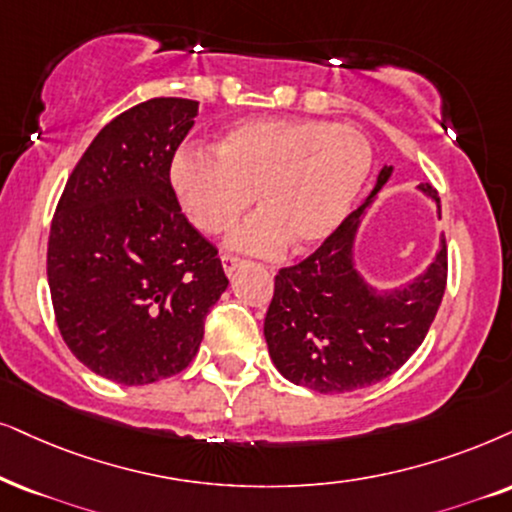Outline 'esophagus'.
Wrapping results in <instances>:
<instances>
[{"label":"esophagus","mask_w":512,"mask_h":512,"mask_svg":"<svg viewBox=\"0 0 512 512\" xmlns=\"http://www.w3.org/2000/svg\"><path fill=\"white\" fill-rule=\"evenodd\" d=\"M243 260H241V257H236V255H229V252H224V255H222V267H224V271H226V274H234V271L238 269V264H241Z\"/></svg>","instance_id":"34e87169"}]
</instances>
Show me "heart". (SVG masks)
<instances>
[{"mask_svg":"<svg viewBox=\"0 0 512 512\" xmlns=\"http://www.w3.org/2000/svg\"><path fill=\"white\" fill-rule=\"evenodd\" d=\"M373 170L364 132L321 120L262 118L231 127L215 153L181 148L172 186L191 222L219 236L252 200L260 212L238 226L231 245L274 255L326 241L357 203Z\"/></svg>","mask_w":512,"mask_h":512,"instance_id":"1","label":"heart"}]
</instances>
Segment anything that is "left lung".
<instances>
[{
	"label": "left lung",
	"instance_id": "8db88e82",
	"mask_svg": "<svg viewBox=\"0 0 512 512\" xmlns=\"http://www.w3.org/2000/svg\"><path fill=\"white\" fill-rule=\"evenodd\" d=\"M390 172L392 167L380 172L366 203L349 212L312 255L278 269L264 338L290 383L321 394L380 383L409 361L435 321L449 274L446 241L423 276L387 295L368 288L352 264L354 231ZM420 189L439 210L437 191L430 184Z\"/></svg>",
	"mask_w": 512,
	"mask_h": 512
}]
</instances>
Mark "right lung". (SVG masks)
<instances>
[{"instance_id": "obj_1", "label": "right lung", "mask_w": 512, "mask_h": 512, "mask_svg": "<svg viewBox=\"0 0 512 512\" xmlns=\"http://www.w3.org/2000/svg\"><path fill=\"white\" fill-rule=\"evenodd\" d=\"M198 101L151 99L96 134L58 198L47 276L63 340L89 371L148 385L184 371L229 286L179 208L170 167Z\"/></svg>"}]
</instances>
